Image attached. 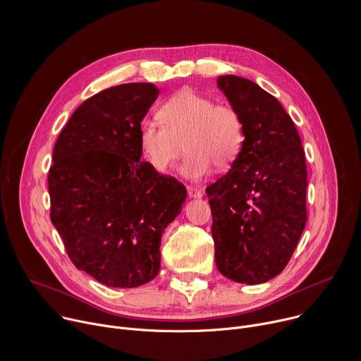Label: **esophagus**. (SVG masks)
Masks as SVG:
<instances>
[{"instance_id":"34e87169","label":"esophagus","mask_w":361,"mask_h":361,"mask_svg":"<svg viewBox=\"0 0 361 361\" xmlns=\"http://www.w3.org/2000/svg\"><path fill=\"white\" fill-rule=\"evenodd\" d=\"M187 192L191 198H201L202 197V190H200L197 187H192V185L187 187Z\"/></svg>"}]
</instances>
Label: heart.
<instances>
[{
	"mask_svg": "<svg viewBox=\"0 0 361 361\" xmlns=\"http://www.w3.org/2000/svg\"><path fill=\"white\" fill-rule=\"evenodd\" d=\"M159 120L161 125L148 120L140 124L138 141L145 159L160 173H166L187 148L180 171L198 180L210 173L213 163L221 169L230 166L243 145V123L237 111L191 90L167 99L159 110Z\"/></svg>",
	"mask_w": 361,
	"mask_h": 361,
	"instance_id": "obj_1",
	"label": "heart"
}]
</instances>
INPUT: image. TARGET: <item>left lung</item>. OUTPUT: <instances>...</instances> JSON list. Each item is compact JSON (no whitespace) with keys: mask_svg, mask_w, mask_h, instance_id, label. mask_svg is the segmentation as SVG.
Instances as JSON below:
<instances>
[{"mask_svg":"<svg viewBox=\"0 0 361 361\" xmlns=\"http://www.w3.org/2000/svg\"><path fill=\"white\" fill-rule=\"evenodd\" d=\"M219 88L243 123L244 141L227 174L205 188L219 271L241 284L279 276L307 221V167L298 131L276 97L237 75Z\"/></svg>","mask_w":361,"mask_h":361,"instance_id":"1","label":"left lung"}]
</instances>
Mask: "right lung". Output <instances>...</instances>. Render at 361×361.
<instances>
[{
  "mask_svg": "<svg viewBox=\"0 0 361 361\" xmlns=\"http://www.w3.org/2000/svg\"><path fill=\"white\" fill-rule=\"evenodd\" d=\"M159 92L149 82L99 91L54 145L51 221L73 264L109 287H138L159 274L163 233L187 198L181 183L140 161L138 127Z\"/></svg>",
  "mask_w": 361,
  "mask_h": 361,
  "instance_id": "right-lung-1",
  "label": "right lung"
}]
</instances>
